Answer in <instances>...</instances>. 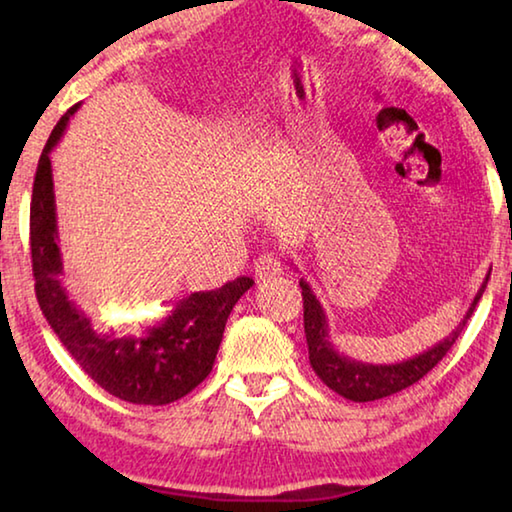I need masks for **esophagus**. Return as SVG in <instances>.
<instances>
[{"instance_id":"34e87169","label":"esophagus","mask_w":512,"mask_h":512,"mask_svg":"<svg viewBox=\"0 0 512 512\" xmlns=\"http://www.w3.org/2000/svg\"><path fill=\"white\" fill-rule=\"evenodd\" d=\"M253 273L257 280H266V277L280 275L282 273V259L277 257L275 253H264L255 259Z\"/></svg>"}]
</instances>
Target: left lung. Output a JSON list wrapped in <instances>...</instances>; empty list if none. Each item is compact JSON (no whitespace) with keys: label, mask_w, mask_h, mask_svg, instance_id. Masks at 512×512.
<instances>
[{"label":"left lung","mask_w":512,"mask_h":512,"mask_svg":"<svg viewBox=\"0 0 512 512\" xmlns=\"http://www.w3.org/2000/svg\"><path fill=\"white\" fill-rule=\"evenodd\" d=\"M485 284H488V277H485V282L481 284V289L476 293L470 309H467L461 325H458L445 341H440L438 345H433L431 350L422 352L413 359H406L402 363H391V366H372V363L352 361L334 350V345L329 343L325 311L320 307V302L316 300L314 293H311L309 284L305 280H300L302 307H305V336L309 345L311 368L316 370V375L323 379L334 393H339L345 397V400H352V402H372L393 393H400L404 388L413 386L415 381H420L449 350H452V345L463 332L467 318L472 316L476 302L481 300Z\"/></svg>","instance_id":"1"}]
</instances>
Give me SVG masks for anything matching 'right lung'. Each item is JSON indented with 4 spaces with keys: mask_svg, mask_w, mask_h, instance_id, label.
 <instances>
[{
    "mask_svg": "<svg viewBox=\"0 0 512 512\" xmlns=\"http://www.w3.org/2000/svg\"><path fill=\"white\" fill-rule=\"evenodd\" d=\"M76 108L79 103L51 131L33 180L29 228L38 305L60 343L103 391L131 404H171L192 393L210 375L230 311L255 282L253 277H237L221 289L192 293L167 318L146 327L142 336L94 332L90 318L76 309L60 284L63 259L49 160Z\"/></svg>",
    "mask_w": 512,
    "mask_h": 512,
    "instance_id": "obj_1",
    "label": "right lung"
}]
</instances>
